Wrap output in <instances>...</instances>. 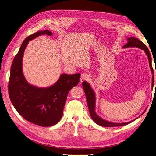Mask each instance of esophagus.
<instances>
[{"mask_svg": "<svg viewBox=\"0 0 156 156\" xmlns=\"http://www.w3.org/2000/svg\"><path fill=\"white\" fill-rule=\"evenodd\" d=\"M89 78H90V74L87 73H83L82 75H81V78H80L81 81H82V80H88Z\"/></svg>", "mask_w": 156, "mask_h": 156, "instance_id": "esophagus-1", "label": "esophagus"}]
</instances>
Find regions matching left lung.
I'll use <instances>...</instances> for the list:
<instances>
[{
    "label": "left lung",
    "instance_id": "1",
    "mask_svg": "<svg viewBox=\"0 0 156 156\" xmlns=\"http://www.w3.org/2000/svg\"><path fill=\"white\" fill-rule=\"evenodd\" d=\"M130 47H132V48H133V47H136V48H138L143 50H144L145 54L147 55L148 60V61H149V66H150L151 69V71L152 74V88L154 86V71H153V69L152 67V58H151V55L149 50H148L147 47L143 43H142L140 40H139L136 37H127V43L122 47V48H130ZM82 85H83V89L85 94L87 106H88V108H89V110L90 117L94 122L99 126H103V127H110L126 126V125H127L131 123L132 122L137 119L138 117H140L141 115H143L146 110H145L143 113H142V114H141V115H140L136 119H134V120H132L129 122H127L117 123V122H112L103 119V118L100 117L96 112V94H95L94 90L92 89V88L90 86V85L89 84V83H88L87 82L84 81V82H83V83H82ZM155 87H156V83H155Z\"/></svg>",
    "mask_w": 156,
    "mask_h": 156
}]
</instances>
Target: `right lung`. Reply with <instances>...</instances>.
<instances>
[{
  "label": "right lung",
  "instance_id": "1",
  "mask_svg": "<svg viewBox=\"0 0 156 156\" xmlns=\"http://www.w3.org/2000/svg\"><path fill=\"white\" fill-rule=\"evenodd\" d=\"M45 34L51 36L52 32L39 30L23 41L11 67L8 90L12 105L25 120L37 126L50 127L61 119L67 94L79 83L80 74H62L53 85L43 88L26 80L22 70L25 48L29 41Z\"/></svg>",
  "mask_w": 156,
  "mask_h": 156
}]
</instances>
